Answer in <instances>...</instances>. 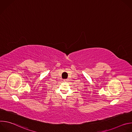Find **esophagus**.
<instances>
[{
  "label": "esophagus",
  "instance_id": "1",
  "mask_svg": "<svg viewBox=\"0 0 132 132\" xmlns=\"http://www.w3.org/2000/svg\"><path fill=\"white\" fill-rule=\"evenodd\" d=\"M63 81H64V82H67V79H64Z\"/></svg>",
  "mask_w": 132,
  "mask_h": 132
}]
</instances>
